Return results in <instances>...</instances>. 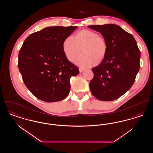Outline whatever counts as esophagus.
I'll return each mask as SVG.
<instances>
[{"label": "esophagus", "instance_id": "1", "mask_svg": "<svg viewBox=\"0 0 153 153\" xmlns=\"http://www.w3.org/2000/svg\"><path fill=\"white\" fill-rule=\"evenodd\" d=\"M84 70H85V69H84V68H79V72H80V73L82 72H83Z\"/></svg>", "mask_w": 153, "mask_h": 153}]
</instances>
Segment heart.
<instances>
[{"label":"heart","mask_w":153,"mask_h":153,"mask_svg":"<svg viewBox=\"0 0 153 153\" xmlns=\"http://www.w3.org/2000/svg\"><path fill=\"white\" fill-rule=\"evenodd\" d=\"M63 51L69 61L72 62L82 51H84L76 60V63L83 67L95 65L105 57L108 45L102 36L91 30H82L74 37H66L62 44Z\"/></svg>","instance_id":"1"}]
</instances>
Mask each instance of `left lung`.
Segmentation results:
<instances>
[{
	"label": "left lung",
	"instance_id": "left-lung-1",
	"mask_svg": "<svg viewBox=\"0 0 153 153\" xmlns=\"http://www.w3.org/2000/svg\"><path fill=\"white\" fill-rule=\"evenodd\" d=\"M88 27L100 32L108 45L105 57L92 69L91 91L99 100H116L133 85L140 68V52L134 36L117 25Z\"/></svg>",
	"mask_w": 153,
	"mask_h": 153
}]
</instances>
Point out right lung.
<instances>
[{
	"label": "right lung",
	"instance_id": "obj_1",
	"mask_svg": "<svg viewBox=\"0 0 153 153\" xmlns=\"http://www.w3.org/2000/svg\"><path fill=\"white\" fill-rule=\"evenodd\" d=\"M77 26H51L30 34L19 52L18 68L23 81L39 100L51 102L69 93L70 79L79 73L63 51L62 44Z\"/></svg>",
	"mask_w": 153,
	"mask_h": 153
}]
</instances>
